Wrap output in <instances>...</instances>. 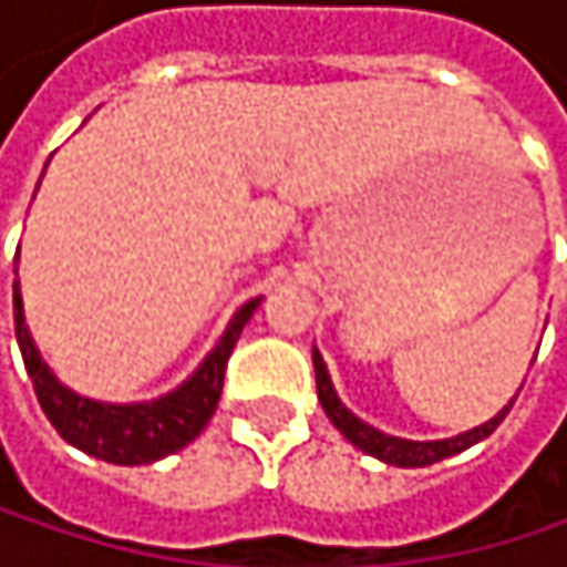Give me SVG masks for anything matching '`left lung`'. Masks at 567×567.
Wrapping results in <instances>:
<instances>
[{"label":"left lung","instance_id":"left-lung-1","mask_svg":"<svg viewBox=\"0 0 567 567\" xmlns=\"http://www.w3.org/2000/svg\"><path fill=\"white\" fill-rule=\"evenodd\" d=\"M311 361H315L318 400H321L328 420L344 433V440H351V443H354L358 450H364L368 456H378V460H384V463H391V466H403V470L430 466V463H440V460H446V456H456V453L470 450L473 443L486 440V436L506 420V413H509L512 403H515V400H509L493 420H486L483 426H473V430H466V433H456V436H450V440H400V436H391V433L374 430L371 423H364L361 416H354V413L341 403V396L334 394V388H331V378H328V368H324L318 348L311 351Z\"/></svg>","mask_w":567,"mask_h":567}]
</instances>
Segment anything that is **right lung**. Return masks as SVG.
Returning a JSON list of instances; mask_svg holds the SVG:
<instances>
[{
    "instance_id": "right-lung-1",
    "label": "right lung",
    "mask_w": 567,
    "mask_h": 567,
    "mask_svg": "<svg viewBox=\"0 0 567 567\" xmlns=\"http://www.w3.org/2000/svg\"><path fill=\"white\" fill-rule=\"evenodd\" d=\"M259 301L262 298H252L233 315L219 344L206 354V361L176 391L157 396V400H144V403H104V400H91V396L68 391L49 371V364L42 361V354L25 328L19 282L12 285L19 351H22L25 371L32 378V388H35L45 416L52 420L61 440H68L71 446H78L87 456H97V460H107L117 466L157 463L176 450H183L186 443H193L203 433V426L209 423L219 394H223L226 361H229L246 321L259 308Z\"/></svg>"
}]
</instances>
